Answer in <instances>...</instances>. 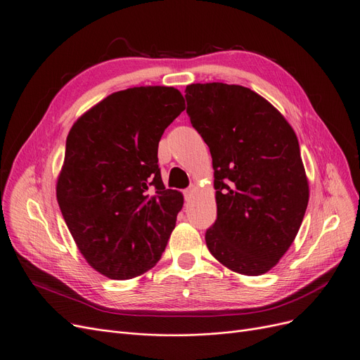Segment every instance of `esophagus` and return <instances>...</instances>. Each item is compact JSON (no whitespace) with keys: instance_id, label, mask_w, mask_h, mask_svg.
<instances>
[{"instance_id":"1","label":"esophagus","mask_w":360,"mask_h":360,"mask_svg":"<svg viewBox=\"0 0 360 360\" xmlns=\"http://www.w3.org/2000/svg\"><path fill=\"white\" fill-rule=\"evenodd\" d=\"M193 193H194V185H190L188 188H185V190H184V197H185V200H190L191 195H193Z\"/></svg>"}]
</instances>
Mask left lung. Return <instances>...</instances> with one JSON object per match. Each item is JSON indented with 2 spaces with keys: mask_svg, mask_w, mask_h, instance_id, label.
Here are the masks:
<instances>
[{
  "mask_svg": "<svg viewBox=\"0 0 360 360\" xmlns=\"http://www.w3.org/2000/svg\"><path fill=\"white\" fill-rule=\"evenodd\" d=\"M185 99L215 170L218 210L205 236L207 249L236 273H267L294 242L309 205L295 131L243 86L190 84Z\"/></svg>",
  "mask_w": 360,
  "mask_h": 360,
  "instance_id": "obj_1",
  "label": "left lung"
}]
</instances>
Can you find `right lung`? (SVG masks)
Returning <instances> with one entry per match:
<instances>
[{
	"mask_svg": "<svg viewBox=\"0 0 360 360\" xmlns=\"http://www.w3.org/2000/svg\"><path fill=\"white\" fill-rule=\"evenodd\" d=\"M184 110L176 89L133 87L101 101L70 130L58 203L79 252L106 277L141 276L162 258L184 197L166 190L157 151Z\"/></svg>",
	"mask_w": 360,
	"mask_h": 360,
	"instance_id": "obj_1",
	"label": "right lung"
}]
</instances>
